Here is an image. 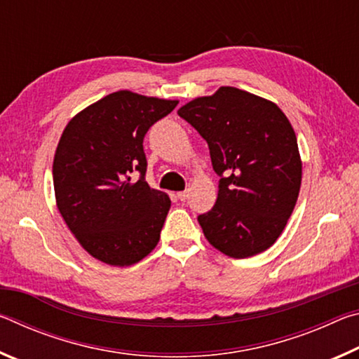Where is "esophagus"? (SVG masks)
I'll return each mask as SVG.
<instances>
[{"mask_svg": "<svg viewBox=\"0 0 359 359\" xmlns=\"http://www.w3.org/2000/svg\"><path fill=\"white\" fill-rule=\"evenodd\" d=\"M188 194H190V191L185 190V191H179L177 193V198L180 199V201H185V199L188 198Z\"/></svg>", "mask_w": 359, "mask_h": 359, "instance_id": "obj_1", "label": "esophagus"}]
</instances>
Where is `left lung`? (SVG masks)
<instances>
[{
  "label": "left lung",
  "instance_id": "left-lung-1",
  "mask_svg": "<svg viewBox=\"0 0 359 359\" xmlns=\"http://www.w3.org/2000/svg\"><path fill=\"white\" fill-rule=\"evenodd\" d=\"M177 114L201 135L220 175L215 205L198 217L212 245L248 258L282 234L301 188L302 163L293 126L274 102L220 87Z\"/></svg>",
  "mask_w": 359,
  "mask_h": 359
}]
</instances>
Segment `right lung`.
I'll return each instance as SVG.
<instances>
[{
	"instance_id": "obj_1",
	"label": "right lung",
	"mask_w": 359,
	"mask_h": 359,
	"mask_svg": "<svg viewBox=\"0 0 359 359\" xmlns=\"http://www.w3.org/2000/svg\"><path fill=\"white\" fill-rule=\"evenodd\" d=\"M177 104L120 90L72 117L60 137L52 168L58 210L79 244L102 263L131 266L160 241L171 199L145 182L142 142Z\"/></svg>"
}]
</instances>
